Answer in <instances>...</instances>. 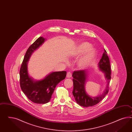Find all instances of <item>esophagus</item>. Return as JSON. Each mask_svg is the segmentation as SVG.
<instances>
[{"label": "esophagus", "mask_w": 132, "mask_h": 132, "mask_svg": "<svg viewBox=\"0 0 132 132\" xmlns=\"http://www.w3.org/2000/svg\"><path fill=\"white\" fill-rule=\"evenodd\" d=\"M71 72H70V71H69V72H68V73H67V78H71Z\"/></svg>", "instance_id": "1"}]
</instances>
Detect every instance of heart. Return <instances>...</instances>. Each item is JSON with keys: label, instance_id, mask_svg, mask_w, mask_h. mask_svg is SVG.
I'll use <instances>...</instances> for the list:
<instances>
[{"label": "heart", "instance_id": "obj_1", "mask_svg": "<svg viewBox=\"0 0 132 132\" xmlns=\"http://www.w3.org/2000/svg\"><path fill=\"white\" fill-rule=\"evenodd\" d=\"M91 47V44L87 42L81 43L77 47L75 53V56L79 57L84 54L78 61L79 68L84 69L93 63L96 56V51Z\"/></svg>", "mask_w": 132, "mask_h": 132}]
</instances>
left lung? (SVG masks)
I'll return each instance as SVG.
<instances>
[{"label":"left lung","instance_id":"8db88e82","mask_svg":"<svg viewBox=\"0 0 132 132\" xmlns=\"http://www.w3.org/2000/svg\"><path fill=\"white\" fill-rule=\"evenodd\" d=\"M100 71L102 72L107 80V85L102 95L96 96H89L86 92L85 85L88 76L86 70L75 71L72 73L73 88L72 94L77 103L81 106L88 107L93 106L103 98L109 90V84L111 79V69L110 62L106 51L104 50L102 57L98 64Z\"/></svg>","mask_w":132,"mask_h":132}]
</instances>
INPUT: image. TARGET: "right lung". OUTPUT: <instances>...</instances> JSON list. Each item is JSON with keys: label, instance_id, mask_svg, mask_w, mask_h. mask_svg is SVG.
Here are the masks:
<instances>
[{"label": "right lung", "instance_id": "1", "mask_svg": "<svg viewBox=\"0 0 132 132\" xmlns=\"http://www.w3.org/2000/svg\"><path fill=\"white\" fill-rule=\"evenodd\" d=\"M40 37L29 46L24 57L20 71V84L22 92L32 102L48 103L51 98L56 86L65 78L66 71L52 72L41 80H36L30 77L28 72V62L32 53L38 48L45 40Z\"/></svg>", "mask_w": 132, "mask_h": 132}]
</instances>
